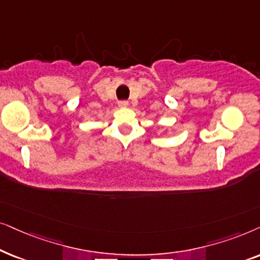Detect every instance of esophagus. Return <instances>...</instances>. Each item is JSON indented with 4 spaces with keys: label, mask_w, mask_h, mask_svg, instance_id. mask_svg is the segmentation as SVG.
<instances>
[{
    "label": "esophagus",
    "mask_w": 260,
    "mask_h": 260,
    "mask_svg": "<svg viewBox=\"0 0 260 260\" xmlns=\"http://www.w3.org/2000/svg\"><path fill=\"white\" fill-rule=\"evenodd\" d=\"M117 105H119L120 108H126V107L128 106V102L127 101H119Z\"/></svg>",
    "instance_id": "obj_1"
}]
</instances>
